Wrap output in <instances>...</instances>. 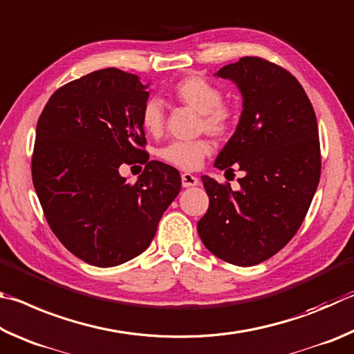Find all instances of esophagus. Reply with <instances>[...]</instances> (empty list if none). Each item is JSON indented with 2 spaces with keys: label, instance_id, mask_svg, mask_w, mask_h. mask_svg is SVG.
I'll use <instances>...</instances> for the list:
<instances>
[{
  "label": "esophagus",
  "instance_id": "1",
  "mask_svg": "<svg viewBox=\"0 0 354 354\" xmlns=\"http://www.w3.org/2000/svg\"><path fill=\"white\" fill-rule=\"evenodd\" d=\"M182 185H183V188L196 187V185H199V178L193 176V174L185 172V174H182Z\"/></svg>",
  "mask_w": 354,
  "mask_h": 354
}]
</instances>
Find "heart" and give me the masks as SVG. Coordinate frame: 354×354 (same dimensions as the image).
I'll use <instances>...</instances> for the list:
<instances>
[{
  "instance_id": "b5f03b06",
  "label": "heart",
  "mask_w": 354,
  "mask_h": 354,
  "mask_svg": "<svg viewBox=\"0 0 354 354\" xmlns=\"http://www.w3.org/2000/svg\"><path fill=\"white\" fill-rule=\"evenodd\" d=\"M174 97L202 115L201 127L214 136H225L236 122V111L222 104V91L199 76H187L174 86ZM141 126L146 133L157 136L165 126V105L160 97H149L141 109ZM212 152L208 140L172 141L160 149L158 155L167 163L193 171Z\"/></svg>"
}]
</instances>
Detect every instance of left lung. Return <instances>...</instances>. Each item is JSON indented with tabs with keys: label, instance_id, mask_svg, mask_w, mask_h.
<instances>
[{
	"label": "left lung",
	"instance_id": "1",
	"mask_svg": "<svg viewBox=\"0 0 354 354\" xmlns=\"http://www.w3.org/2000/svg\"><path fill=\"white\" fill-rule=\"evenodd\" d=\"M214 76L243 96L236 130L216 157L218 169L244 172L239 189L202 176L209 197L197 232L207 249L234 266L274 257L299 230L320 180L314 109L292 74L259 57H241Z\"/></svg>",
	"mask_w": 354,
	"mask_h": 354
}]
</instances>
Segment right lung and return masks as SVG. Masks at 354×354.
Instances as JSON below:
<instances>
[{"label":"right lung","instance_id":"obj_1","mask_svg":"<svg viewBox=\"0 0 354 354\" xmlns=\"http://www.w3.org/2000/svg\"><path fill=\"white\" fill-rule=\"evenodd\" d=\"M149 84L104 68L54 93L37 122L32 182L55 236L73 255L113 268L145 252L166 208L180 193V174L147 164L141 109ZM145 162L133 185L122 162Z\"/></svg>","mask_w":354,"mask_h":354}]
</instances>
